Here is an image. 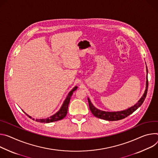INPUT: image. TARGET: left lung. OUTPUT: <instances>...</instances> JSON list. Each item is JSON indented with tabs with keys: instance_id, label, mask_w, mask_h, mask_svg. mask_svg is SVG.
I'll return each instance as SVG.
<instances>
[{
	"instance_id": "obj_1",
	"label": "left lung",
	"mask_w": 158,
	"mask_h": 158,
	"mask_svg": "<svg viewBox=\"0 0 158 158\" xmlns=\"http://www.w3.org/2000/svg\"><path fill=\"white\" fill-rule=\"evenodd\" d=\"M146 72H147V76H146V90L145 92L142 96V97L139 100V101L134 105L133 106L124 110H121V111H117V112H106V111H103L102 110H100L97 108H96L93 103L91 102L89 98H88V101H89V107L90 110L93 114L94 116L96 117H98L101 119L103 120H106L109 121H115V120H118L123 119L126 118V117L129 116L131 114H132L134 111H135L140 106H141L143 103L144 102L147 92H148V68L146 66Z\"/></svg>"
}]
</instances>
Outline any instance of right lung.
<instances>
[{
  "label": "right lung",
  "mask_w": 158,
  "mask_h": 158,
  "mask_svg": "<svg viewBox=\"0 0 158 158\" xmlns=\"http://www.w3.org/2000/svg\"><path fill=\"white\" fill-rule=\"evenodd\" d=\"M77 88H78V86H75V87H73V89L68 93L66 99L64 100V101L63 102V103L62 104V106H61L60 109L56 114H55L54 115H51L49 117H47L46 118H41H41L40 119L37 118V119H36V121L39 122H42V123H49V122H52L58 121V120L63 119L67 114L68 105H69V101H70V98H71V97L73 95V92L75 91L77 89ZM24 113L29 118H32L30 115H27L26 112H24ZM32 119L34 120V118H32Z\"/></svg>",
  "instance_id": "right-lung-1"
}]
</instances>
